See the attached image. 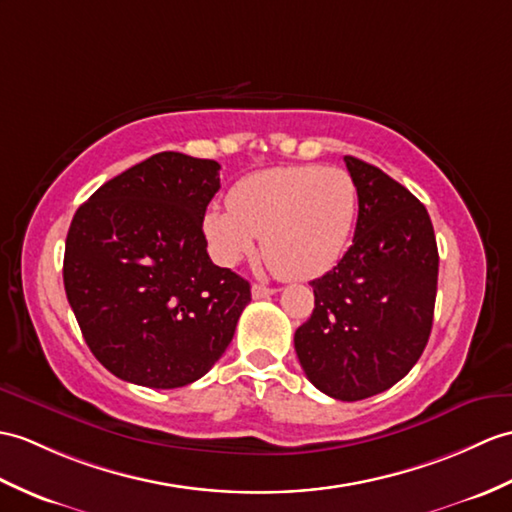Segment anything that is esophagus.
Returning a JSON list of instances; mask_svg holds the SVG:
<instances>
[{
	"mask_svg": "<svg viewBox=\"0 0 512 512\" xmlns=\"http://www.w3.org/2000/svg\"><path fill=\"white\" fill-rule=\"evenodd\" d=\"M251 292H253V299H268V296H272L277 290H275V288H268V285L255 283Z\"/></svg>",
	"mask_w": 512,
	"mask_h": 512,
	"instance_id": "34e87169",
	"label": "esophagus"
}]
</instances>
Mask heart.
<instances>
[{
  "instance_id": "heart-1",
  "label": "heart",
  "mask_w": 512,
  "mask_h": 512,
  "mask_svg": "<svg viewBox=\"0 0 512 512\" xmlns=\"http://www.w3.org/2000/svg\"><path fill=\"white\" fill-rule=\"evenodd\" d=\"M358 216V185L342 168L281 165L240 178L229 207H211L202 220L213 259L235 266L261 251L277 275L314 279L334 268Z\"/></svg>"
}]
</instances>
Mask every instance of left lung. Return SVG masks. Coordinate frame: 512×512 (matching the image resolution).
Segmentation results:
<instances>
[{"label":"left lung","mask_w":512,"mask_h":512,"mask_svg":"<svg viewBox=\"0 0 512 512\" xmlns=\"http://www.w3.org/2000/svg\"><path fill=\"white\" fill-rule=\"evenodd\" d=\"M358 185L353 244L310 285L314 312L294 334L307 379L325 395L360 401L395 386L430 338L438 248L430 213L371 163L344 157Z\"/></svg>","instance_id":"left-lung-1"}]
</instances>
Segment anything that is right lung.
<instances>
[{
  "instance_id": "add662e5",
  "label": "right lung",
  "mask_w": 512,
  "mask_h": 512,
  "mask_svg": "<svg viewBox=\"0 0 512 512\" xmlns=\"http://www.w3.org/2000/svg\"><path fill=\"white\" fill-rule=\"evenodd\" d=\"M220 165L159 152L106 181L80 205L63 281L82 336L124 382H196L233 340L251 285L213 264L202 233Z\"/></svg>"
}]
</instances>
